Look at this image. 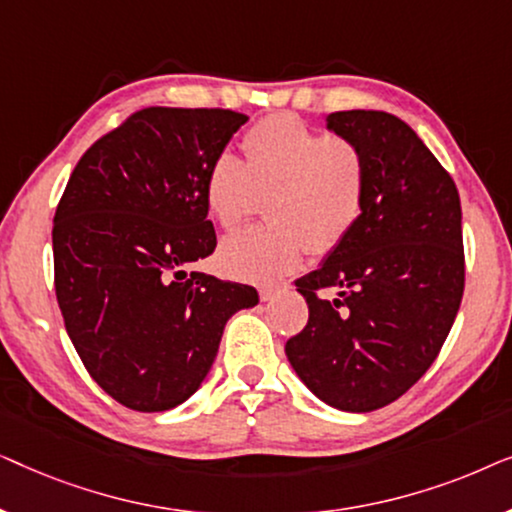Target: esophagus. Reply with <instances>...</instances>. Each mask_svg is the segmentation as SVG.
Listing matches in <instances>:
<instances>
[{
    "mask_svg": "<svg viewBox=\"0 0 512 512\" xmlns=\"http://www.w3.org/2000/svg\"><path fill=\"white\" fill-rule=\"evenodd\" d=\"M284 291H286V286H263L258 293H261L263 303H272V300H275L277 296H282Z\"/></svg>",
    "mask_w": 512,
    "mask_h": 512,
    "instance_id": "34e87169",
    "label": "esophagus"
}]
</instances>
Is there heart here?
Here are the masks:
<instances>
[{
	"mask_svg": "<svg viewBox=\"0 0 512 512\" xmlns=\"http://www.w3.org/2000/svg\"><path fill=\"white\" fill-rule=\"evenodd\" d=\"M244 163L221 153L209 165L205 205L233 230L268 198L263 228L223 240L221 268L247 282H275L293 272L305 251L328 254L352 233L363 209V160L352 144L326 137L296 116H272L242 139Z\"/></svg>",
	"mask_w": 512,
	"mask_h": 512,
	"instance_id": "heart-1",
	"label": "heart"
}]
</instances>
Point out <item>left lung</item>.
<instances>
[{"label":"left lung","mask_w":512,"mask_h":512,"mask_svg":"<svg viewBox=\"0 0 512 512\" xmlns=\"http://www.w3.org/2000/svg\"><path fill=\"white\" fill-rule=\"evenodd\" d=\"M326 130L359 151L363 209L345 242L296 279L310 319L284 349L319 401L373 412L429 370L457 317L461 202L450 174L401 118L335 111ZM324 288L336 298L319 297Z\"/></svg>","instance_id":"1"}]
</instances>
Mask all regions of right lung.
<instances>
[{"label":"right lung","instance_id":"add662e5","mask_svg":"<svg viewBox=\"0 0 512 512\" xmlns=\"http://www.w3.org/2000/svg\"><path fill=\"white\" fill-rule=\"evenodd\" d=\"M247 116L137 111L76 163L53 219L55 296L90 377L125 408L165 412L200 389L254 286L188 272L216 247L205 179Z\"/></svg>","mask_w":512,"mask_h":512}]
</instances>
